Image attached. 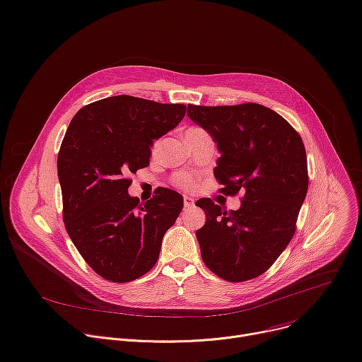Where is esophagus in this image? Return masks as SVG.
Segmentation results:
<instances>
[{
	"label": "esophagus",
	"instance_id": "34e87169",
	"mask_svg": "<svg viewBox=\"0 0 362 362\" xmlns=\"http://www.w3.org/2000/svg\"><path fill=\"white\" fill-rule=\"evenodd\" d=\"M183 205H185V209H190L195 206V199L192 197H185L183 198Z\"/></svg>",
	"mask_w": 362,
	"mask_h": 362
}]
</instances>
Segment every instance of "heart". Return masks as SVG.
<instances>
[{"mask_svg":"<svg viewBox=\"0 0 362 362\" xmlns=\"http://www.w3.org/2000/svg\"><path fill=\"white\" fill-rule=\"evenodd\" d=\"M201 134H205V131H204L202 128L192 127V128H189V129L186 131L185 136L189 138V136H195V135H201ZM161 146H163V139H161V138H160V139H156L154 144H153V147H151V153H153L154 156L158 154V151L161 150ZM175 183H176L177 186L183 187V189H189V187L194 186V179H192V177L187 176V175L180 173V175H176V176H175Z\"/></svg>","mask_w":362,"mask_h":362,"instance_id":"obj_1","label":"heart"}]
</instances>
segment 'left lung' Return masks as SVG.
Instances as JSON below:
<instances>
[{
    "instance_id": "obj_1",
    "label": "left lung",
    "mask_w": 362,
    "mask_h": 362,
    "mask_svg": "<svg viewBox=\"0 0 362 362\" xmlns=\"http://www.w3.org/2000/svg\"><path fill=\"white\" fill-rule=\"evenodd\" d=\"M189 119L216 142L214 170L224 195L242 192V205L226 211L198 201L206 223L197 231L202 260L220 278L243 282L267 272L296 233L308 187L301 136L286 120L257 103L187 105Z\"/></svg>"
}]
</instances>
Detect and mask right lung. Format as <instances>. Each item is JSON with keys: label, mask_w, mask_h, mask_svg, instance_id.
<instances>
[{"label": "right lung", "mask_w": 362, "mask_h": 362, "mask_svg": "<svg viewBox=\"0 0 362 362\" xmlns=\"http://www.w3.org/2000/svg\"><path fill=\"white\" fill-rule=\"evenodd\" d=\"M185 113V105L113 95L81 107L65 132L58 154L65 228L90 268L107 281L147 274L183 208L182 195L167 187L139 204L128 194V175L150 164L154 139L176 128Z\"/></svg>", "instance_id": "right-lung-1"}]
</instances>
